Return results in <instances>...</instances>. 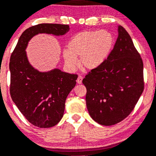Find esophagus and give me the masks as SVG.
<instances>
[{"mask_svg":"<svg viewBox=\"0 0 156 156\" xmlns=\"http://www.w3.org/2000/svg\"><path fill=\"white\" fill-rule=\"evenodd\" d=\"M82 80H83V77L81 76H79L78 78H77V83H78V84H81L82 83Z\"/></svg>","mask_w":156,"mask_h":156,"instance_id":"esophagus-1","label":"esophagus"}]
</instances>
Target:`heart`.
Masks as SVG:
<instances>
[{
  "label": "heart",
  "mask_w": 156,
  "mask_h": 156,
  "mask_svg": "<svg viewBox=\"0 0 156 156\" xmlns=\"http://www.w3.org/2000/svg\"><path fill=\"white\" fill-rule=\"evenodd\" d=\"M115 44V38L106 30L83 31L72 37L63 51L65 64L73 70L79 63L86 70H93L101 66L108 59Z\"/></svg>",
  "instance_id": "b5f03b06"
}]
</instances>
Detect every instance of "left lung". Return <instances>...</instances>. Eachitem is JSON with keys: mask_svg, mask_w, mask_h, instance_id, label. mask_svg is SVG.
Segmentation results:
<instances>
[{"mask_svg": "<svg viewBox=\"0 0 156 156\" xmlns=\"http://www.w3.org/2000/svg\"><path fill=\"white\" fill-rule=\"evenodd\" d=\"M106 62L83 80L86 105L95 122L113 125L128 116L144 88V65L131 37L122 26Z\"/></svg>", "mask_w": 156, "mask_h": 156, "instance_id": "obj_1", "label": "left lung"}]
</instances>
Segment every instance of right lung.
I'll return each mask as SVG.
<instances>
[{
	"instance_id": "add662e5",
	"label": "right lung",
	"mask_w": 156,
	"mask_h": 156,
	"mask_svg": "<svg viewBox=\"0 0 156 156\" xmlns=\"http://www.w3.org/2000/svg\"><path fill=\"white\" fill-rule=\"evenodd\" d=\"M69 25L40 24L25 30L19 38L10 62L12 99L26 119L41 128L55 126L63 117L66 97L76 84L78 75L58 69L48 72L35 69L28 60V43L38 34L62 36Z\"/></svg>"
}]
</instances>
